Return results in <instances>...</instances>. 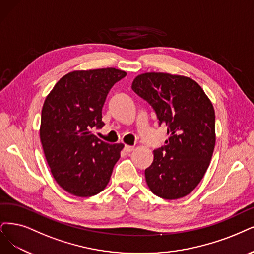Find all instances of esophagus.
I'll use <instances>...</instances> for the list:
<instances>
[{
  "mask_svg": "<svg viewBox=\"0 0 254 254\" xmlns=\"http://www.w3.org/2000/svg\"><path fill=\"white\" fill-rule=\"evenodd\" d=\"M134 149V146H132V145H125V152L126 153H130Z\"/></svg>",
  "mask_w": 254,
  "mask_h": 254,
  "instance_id": "obj_1",
  "label": "esophagus"
}]
</instances>
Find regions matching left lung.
<instances>
[{
    "label": "left lung",
    "instance_id": "1",
    "mask_svg": "<svg viewBox=\"0 0 254 254\" xmlns=\"http://www.w3.org/2000/svg\"><path fill=\"white\" fill-rule=\"evenodd\" d=\"M133 91L156 112L167 129L165 144L154 151L145 180L153 193L176 200L190 193L203 179L215 144V115L198 82L162 72L139 74Z\"/></svg>",
    "mask_w": 254,
    "mask_h": 254
}]
</instances>
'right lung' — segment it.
Returning a JSON list of instances; mask_svg holds the SVG:
<instances>
[{"label": "right lung", "mask_w": 254, "mask_h": 254, "mask_svg": "<svg viewBox=\"0 0 254 254\" xmlns=\"http://www.w3.org/2000/svg\"><path fill=\"white\" fill-rule=\"evenodd\" d=\"M126 75L115 68L73 71L45 99L40 127L44 154L54 180L71 194L95 195L110 181L125 145L103 142L91 129L105 126L101 111L107 95Z\"/></svg>", "instance_id": "add662e5"}]
</instances>
